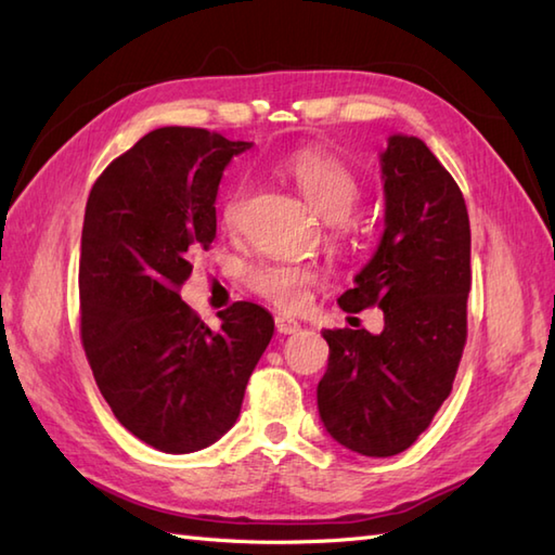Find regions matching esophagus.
Segmentation results:
<instances>
[{"label": "esophagus", "mask_w": 555, "mask_h": 555, "mask_svg": "<svg viewBox=\"0 0 555 555\" xmlns=\"http://www.w3.org/2000/svg\"><path fill=\"white\" fill-rule=\"evenodd\" d=\"M274 324H276V332L284 334V336H291V334H298L300 332V322L291 320V317H286V314H276Z\"/></svg>", "instance_id": "34e87169"}]
</instances>
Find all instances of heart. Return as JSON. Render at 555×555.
Segmentation results:
<instances>
[{
	"label": "heart",
	"instance_id": "b5f03b06",
	"mask_svg": "<svg viewBox=\"0 0 555 555\" xmlns=\"http://www.w3.org/2000/svg\"><path fill=\"white\" fill-rule=\"evenodd\" d=\"M279 169L296 183L302 197L320 211L326 221H334L332 245L336 250H348L356 245V235L344 219L352 215L362 197V185L346 162L328 155L324 150L305 147L296 150L286 159H281ZM243 188H235L221 203V223L235 229L243 209ZM245 286L259 298L293 310L308 298L310 288L317 284V271L302 264L286 262H257L243 269Z\"/></svg>",
	"mask_w": 555,
	"mask_h": 555
}]
</instances>
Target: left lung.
I'll list each match as a JSON object with an SVG mask.
<instances>
[{
    "label": "left lung",
    "instance_id": "1",
    "mask_svg": "<svg viewBox=\"0 0 555 555\" xmlns=\"http://www.w3.org/2000/svg\"><path fill=\"white\" fill-rule=\"evenodd\" d=\"M382 173V243L338 305L382 308L384 332L324 328L328 367L317 386L326 431L370 457L403 453L451 396L473 286L469 217L453 176L412 135L388 138Z\"/></svg>",
    "mask_w": 555,
    "mask_h": 555
}]
</instances>
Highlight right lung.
Listing matches in <instances>:
<instances>
[{
    "instance_id": "add662e5",
    "label": "right lung",
    "mask_w": 555,
    "mask_h": 555,
    "mask_svg": "<svg viewBox=\"0 0 555 555\" xmlns=\"http://www.w3.org/2000/svg\"><path fill=\"white\" fill-rule=\"evenodd\" d=\"M233 143L167 126L100 173L86 205L80 340L114 417L164 453H193L238 420L245 386L274 336L255 302L219 312L217 332L181 300L191 253L217 235V191Z\"/></svg>"
}]
</instances>
